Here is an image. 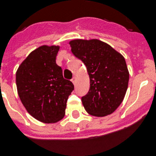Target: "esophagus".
Returning <instances> with one entry per match:
<instances>
[{
    "label": "esophagus",
    "mask_w": 156,
    "mask_h": 156,
    "mask_svg": "<svg viewBox=\"0 0 156 156\" xmlns=\"http://www.w3.org/2000/svg\"><path fill=\"white\" fill-rule=\"evenodd\" d=\"M71 81L73 82V84H75V82H76V77H73V78H72Z\"/></svg>",
    "instance_id": "obj_1"
}]
</instances>
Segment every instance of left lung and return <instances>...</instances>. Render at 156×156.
I'll return each instance as SVG.
<instances>
[{
    "mask_svg": "<svg viewBox=\"0 0 156 156\" xmlns=\"http://www.w3.org/2000/svg\"><path fill=\"white\" fill-rule=\"evenodd\" d=\"M69 44L73 55L85 64L89 76L90 88L82 97L85 110L96 117L114 113L128 88L129 73L124 58L98 39H75Z\"/></svg>",
    "mask_w": 156,
    "mask_h": 156,
    "instance_id": "obj_1",
    "label": "left lung"
}]
</instances>
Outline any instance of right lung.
<instances>
[{"label":"right lung","mask_w":156,"mask_h":156,"mask_svg":"<svg viewBox=\"0 0 156 156\" xmlns=\"http://www.w3.org/2000/svg\"><path fill=\"white\" fill-rule=\"evenodd\" d=\"M58 51L59 46L39 47L27 57L16 73L17 93L23 106L32 117L46 124L64 117L68 96L74 89L56 63Z\"/></svg>","instance_id":"1"}]
</instances>
